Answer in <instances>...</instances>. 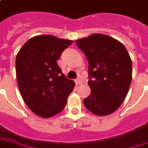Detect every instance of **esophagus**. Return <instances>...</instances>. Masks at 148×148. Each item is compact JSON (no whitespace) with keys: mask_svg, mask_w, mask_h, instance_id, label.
I'll return each instance as SVG.
<instances>
[{"mask_svg":"<svg viewBox=\"0 0 148 148\" xmlns=\"http://www.w3.org/2000/svg\"><path fill=\"white\" fill-rule=\"evenodd\" d=\"M75 82H76V85H81V83H82V81H81V79H76Z\"/></svg>","mask_w":148,"mask_h":148,"instance_id":"esophagus-1","label":"esophagus"}]
</instances>
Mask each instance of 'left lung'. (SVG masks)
I'll list each match as a JSON object with an SVG mask.
<instances>
[{
	"label": "left lung",
	"instance_id": "left-lung-1",
	"mask_svg": "<svg viewBox=\"0 0 148 148\" xmlns=\"http://www.w3.org/2000/svg\"><path fill=\"white\" fill-rule=\"evenodd\" d=\"M89 62L90 95L86 108L98 116L114 112L125 100L132 80V61L120 41L107 35L93 34L77 40Z\"/></svg>",
	"mask_w": 148,
	"mask_h": 148
}]
</instances>
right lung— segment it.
Here are the masks:
<instances>
[{
    "label": "right lung",
    "mask_w": 148,
    "mask_h": 148,
    "mask_svg": "<svg viewBox=\"0 0 148 148\" xmlns=\"http://www.w3.org/2000/svg\"><path fill=\"white\" fill-rule=\"evenodd\" d=\"M72 40L53 36L28 40L16 56V77L22 98L37 116L51 117L65 108L74 81L62 74L57 63Z\"/></svg>",
    "instance_id": "obj_1"
}]
</instances>
